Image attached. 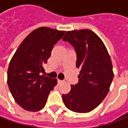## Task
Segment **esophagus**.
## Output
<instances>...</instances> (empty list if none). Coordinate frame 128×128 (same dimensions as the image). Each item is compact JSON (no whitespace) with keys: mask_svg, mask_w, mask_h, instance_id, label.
<instances>
[{"mask_svg":"<svg viewBox=\"0 0 128 128\" xmlns=\"http://www.w3.org/2000/svg\"><path fill=\"white\" fill-rule=\"evenodd\" d=\"M62 82V80H60V79H58V83H61Z\"/></svg>","mask_w":128,"mask_h":128,"instance_id":"esophagus-1","label":"esophagus"}]
</instances>
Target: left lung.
<instances>
[{"label":"left lung","mask_w":128,"mask_h":128,"mask_svg":"<svg viewBox=\"0 0 128 128\" xmlns=\"http://www.w3.org/2000/svg\"><path fill=\"white\" fill-rule=\"evenodd\" d=\"M74 48L76 67L80 71L78 82L71 85L68 94L62 95L69 110L89 112L100 105L108 95L114 74L110 57L103 42L88 29L68 31L62 38Z\"/></svg>","instance_id":"obj_1"}]
</instances>
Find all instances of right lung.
Wrapping results in <instances>:
<instances>
[{
	"label": "right lung",
	"instance_id": "1",
	"mask_svg": "<svg viewBox=\"0 0 128 128\" xmlns=\"http://www.w3.org/2000/svg\"><path fill=\"white\" fill-rule=\"evenodd\" d=\"M65 32L47 27L37 28L23 40L12 56L8 69V85L23 109L36 112L46 106L57 80L40 73L44 71L42 66L50 57L54 45Z\"/></svg>",
	"mask_w": 128,
	"mask_h": 128
}]
</instances>
